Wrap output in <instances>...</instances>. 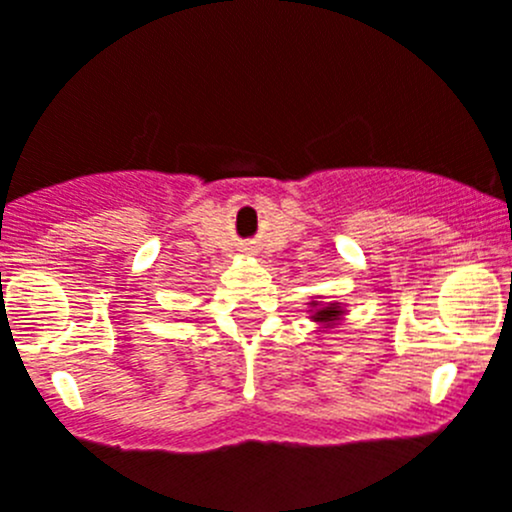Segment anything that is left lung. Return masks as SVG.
I'll use <instances>...</instances> for the list:
<instances>
[{"mask_svg": "<svg viewBox=\"0 0 512 512\" xmlns=\"http://www.w3.org/2000/svg\"><path fill=\"white\" fill-rule=\"evenodd\" d=\"M311 306H314V311H311V319L319 321L321 329H332V326L344 316V309L339 304L324 306V304H316V301H311Z\"/></svg>", "mask_w": 512, "mask_h": 512, "instance_id": "left-lung-1", "label": "left lung"}]
</instances>
